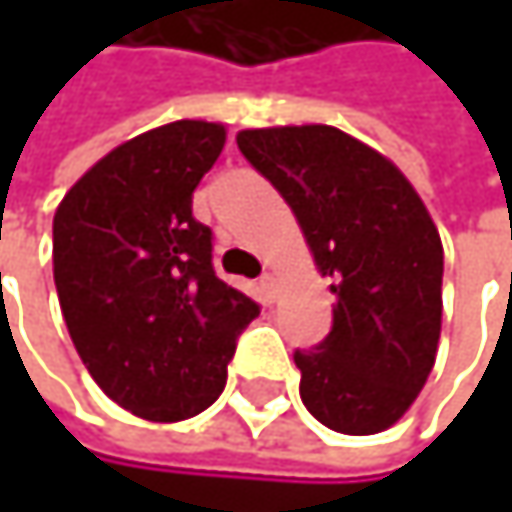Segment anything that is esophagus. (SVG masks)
I'll list each match as a JSON object with an SVG mask.
<instances>
[{
	"instance_id": "34e87169",
	"label": "esophagus",
	"mask_w": 512,
	"mask_h": 512,
	"mask_svg": "<svg viewBox=\"0 0 512 512\" xmlns=\"http://www.w3.org/2000/svg\"><path fill=\"white\" fill-rule=\"evenodd\" d=\"M260 290L272 299V290H275V278H272V272H263V275H260Z\"/></svg>"
}]
</instances>
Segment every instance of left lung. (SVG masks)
Listing matches in <instances>:
<instances>
[{
  "instance_id": "obj_1",
  "label": "left lung",
  "mask_w": 512,
  "mask_h": 512,
  "mask_svg": "<svg viewBox=\"0 0 512 512\" xmlns=\"http://www.w3.org/2000/svg\"><path fill=\"white\" fill-rule=\"evenodd\" d=\"M237 145L332 281V332L293 353L305 409L347 436L391 427L424 388L442 332L445 252L424 201L394 162L326 124L243 130Z\"/></svg>"
}]
</instances>
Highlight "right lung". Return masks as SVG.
I'll use <instances>...</instances> for the list:
<instances>
[{"mask_svg":"<svg viewBox=\"0 0 512 512\" xmlns=\"http://www.w3.org/2000/svg\"><path fill=\"white\" fill-rule=\"evenodd\" d=\"M225 127L174 121L85 171L52 219V275L73 347L94 382L148 421L204 412L260 305L213 269V231L192 192Z\"/></svg>","mask_w":512,"mask_h":512,"instance_id":"1","label":"right lung"}]
</instances>
